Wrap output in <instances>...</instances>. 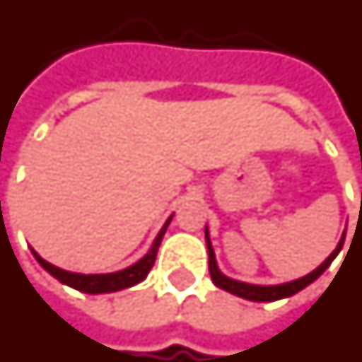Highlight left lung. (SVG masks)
Here are the masks:
<instances>
[{
  "mask_svg": "<svg viewBox=\"0 0 362 362\" xmlns=\"http://www.w3.org/2000/svg\"><path fill=\"white\" fill-rule=\"evenodd\" d=\"M205 242H207V251H209V272H211V278H213V284L216 288H221L224 291H230L238 297H243V299H249V301H278V299H284V297H290L297 291H301L303 288H307L309 284H313L317 280L324 270L328 269L332 264V261L338 257V253L344 247L345 242V232L339 238L338 245L332 251L330 257L324 261L320 267L309 272L307 276L297 278V280H291V282L276 284V286H257V284H247L240 282V280H234V278L224 276L218 269L215 259V249H213V243H211V238H209V228H205Z\"/></svg>",
  "mask_w": 362,
  "mask_h": 362,
  "instance_id": "8db88e82",
  "label": "left lung"
}]
</instances>
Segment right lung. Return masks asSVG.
<instances>
[{
	"label": "right lung",
	"mask_w": 362,
	"mask_h": 362,
	"mask_svg": "<svg viewBox=\"0 0 362 362\" xmlns=\"http://www.w3.org/2000/svg\"><path fill=\"white\" fill-rule=\"evenodd\" d=\"M173 216L174 215L168 216L167 222L163 224V228L159 230V234H157V238H155L153 243H151L149 251L141 257L138 263H134L132 267H128V269L117 270V272H109V274H80V272H69V270H63L59 269V267H55V264L47 263V261L42 259L34 249H32V253L36 257V261H38L53 278H57L61 284L71 286L74 290L84 291V293H111V291L132 288L136 284H140L141 280H146V276L149 274V270H151V267H153L155 263V257H157V251H159L160 240H163V235L167 232L168 224L173 221Z\"/></svg>",
	"instance_id": "add662e5"
}]
</instances>
